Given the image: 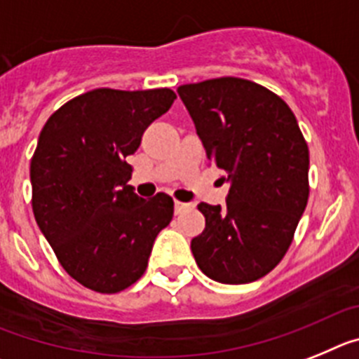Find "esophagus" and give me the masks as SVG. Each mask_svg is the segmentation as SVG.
<instances>
[{
    "instance_id": "esophagus-1",
    "label": "esophagus",
    "mask_w": 359,
    "mask_h": 359,
    "mask_svg": "<svg viewBox=\"0 0 359 359\" xmlns=\"http://www.w3.org/2000/svg\"><path fill=\"white\" fill-rule=\"evenodd\" d=\"M188 208H191V205L186 204V202H179V201H175V213H177V215H180V213H182V211L188 210Z\"/></svg>"
}]
</instances>
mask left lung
Wrapping results in <instances>:
<instances>
[{"label": "left lung", "mask_w": 359, "mask_h": 359, "mask_svg": "<svg viewBox=\"0 0 359 359\" xmlns=\"http://www.w3.org/2000/svg\"><path fill=\"white\" fill-rule=\"evenodd\" d=\"M210 161L229 184L226 205L201 202L191 253L205 276L249 283L287 253L309 198V148L285 102L253 81L220 77L177 88Z\"/></svg>", "instance_id": "8db88e82"}]
</instances>
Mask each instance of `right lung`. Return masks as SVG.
Segmentation results:
<instances>
[{
    "instance_id": "add662e5",
    "label": "right lung",
    "mask_w": 359,
    "mask_h": 359,
    "mask_svg": "<svg viewBox=\"0 0 359 359\" xmlns=\"http://www.w3.org/2000/svg\"><path fill=\"white\" fill-rule=\"evenodd\" d=\"M175 99L170 88L92 90L50 115L39 133L34 217L65 271L92 291L119 292L141 278L173 218L170 195H137L124 158Z\"/></svg>"
}]
</instances>
